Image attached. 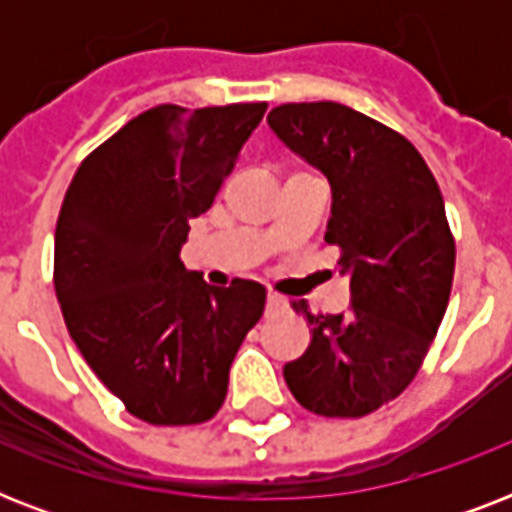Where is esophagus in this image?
I'll use <instances>...</instances> for the list:
<instances>
[{"mask_svg": "<svg viewBox=\"0 0 512 512\" xmlns=\"http://www.w3.org/2000/svg\"><path fill=\"white\" fill-rule=\"evenodd\" d=\"M287 308H289L287 297L276 295V292H271V295H268V313H284Z\"/></svg>", "mask_w": 512, "mask_h": 512, "instance_id": "obj_1", "label": "esophagus"}]
</instances>
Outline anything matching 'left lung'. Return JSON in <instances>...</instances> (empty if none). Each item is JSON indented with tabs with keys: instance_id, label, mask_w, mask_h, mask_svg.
<instances>
[{
	"instance_id": "8db88e82",
	"label": "left lung",
	"mask_w": 512,
	"mask_h": 512,
	"mask_svg": "<svg viewBox=\"0 0 512 512\" xmlns=\"http://www.w3.org/2000/svg\"><path fill=\"white\" fill-rule=\"evenodd\" d=\"M268 124L327 175L324 241L350 276L345 313L295 303L311 345L284 366V380L308 412L356 420L409 388L441 327L454 279L444 196L404 135L342 103H284Z\"/></svg>"
}]
</instances>
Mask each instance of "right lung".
<instances>
[{"label": "right lung", "mask_w": 512, "mask_h": 512, "mask_svg": "<svg viewBox=\"0 0 512 512\" xmlns=\"http://www.w3.org/2000/svg\"><path fill=\"white\" fill-rule=\"evenodd\" d=\"M268 103L156 106L76 170L55 228L68 335L124 409L151 425L212 420L233 356L265 308L257 281L212 289L180 247Z\"/></svg>", "instance_id": "obj_1"}]
</instances>
